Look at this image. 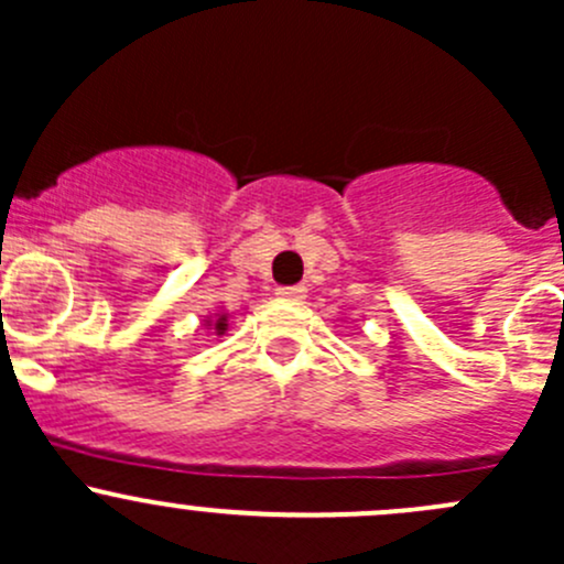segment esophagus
<instances>
[{"instance_id":"esophagus-1","label":"esophagus","mask_w":564,"mask_h":564,"mask_svg":"<svg viewBox=\"0 0 564 564\" xmlns=\"http://www.w3.org/2000/svg\"><path fill=\"white\" fill-rule=\"evenodd\" d=\"M275 294L289 303H300V300H305V286H281L275 289Z\"/></svg>"}]
</instances>
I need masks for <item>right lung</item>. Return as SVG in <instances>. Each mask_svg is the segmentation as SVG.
Returning <instances> with one entry per match:
<instances>
[{
  "instance_id": "right-lung-1",
  "label": "right lung",
  "mask_w": 564,
  "mask_h": 564,
  "mask_svg": "<svg viewBox=\"0 0 564 564\" xmlns=\"http://www.w3.org/2000/svg\"><path fill=\"white\" fill-rule=\"evenodd\" d=\"M204 322H207V327L215 329L218 335H224L226 327H229V324H226V322H229V316H226V314H215L213 318H204Z\"/></svg>"
}]
</instances>
